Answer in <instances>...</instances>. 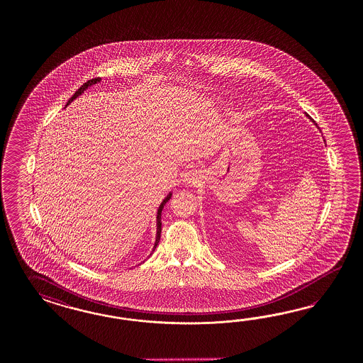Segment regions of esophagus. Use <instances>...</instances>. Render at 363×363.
Listing matches in <instances>:
<instances>
[{
  "mask_svg": "<svg viewBox=\"0 0 363 363\" xmlns=\"http://www.w3.org/2000/svg\"><path fill=\"white\" fill-rule=\"evenodd\" d=\"M201 172L198 169H190L184 176V182L187 185H196L201 181Z\"/></svg>",
  "mask_w": 363,
  "mask_h": 363,
  "instance_id": "1",
  "label": "esophagus"
}]
</instances>
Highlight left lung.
Wrapping results in <instances>:
<instances>
[{"label":"left lung","instance_id":"1","mask_svg":"<svg viewBox=\"0 0 363 363\" xmlns=\"http://www.w3.org/2000/svg\"><path fill=\"white\" fill-rule=\"evenodd\" d=\"M306 116H308V114H306Z\"/></svg>","mask_w":363,"mask_h":363}]
</instances>
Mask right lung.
I'll use <instances>...</instances> for the list:
<instances>
[{
	"label": "right lung",
	"instance_id": "obj_1",
	"mask_svg": "<svg viewBox=\"0 0 363 363\" xmlns=\"http://www.w3.org/2000/svg\"><path fill=\"white\" fill-rule=\"evenodd\" d=\"M101 81V78H93V79H89L88 82H85L81 88L78 89L77 91L72 96V99L67 101V104H66V106L73 101V99H77L78 96H81L89 86H91V85H96L97 82ZM172 198V193H169L167 194V197L161 202V205H160V208L157 210V235H155V242H154V247L153 252L155 250V247H157V245H158V242H160V238H161V225H162V222H161V213H162V209H164V206H165L166 202L169 201ZM152 255V254H150Z\"/></svg>",
	"mask_w": 363,
	"mask_h": 363
}]
</instances>
